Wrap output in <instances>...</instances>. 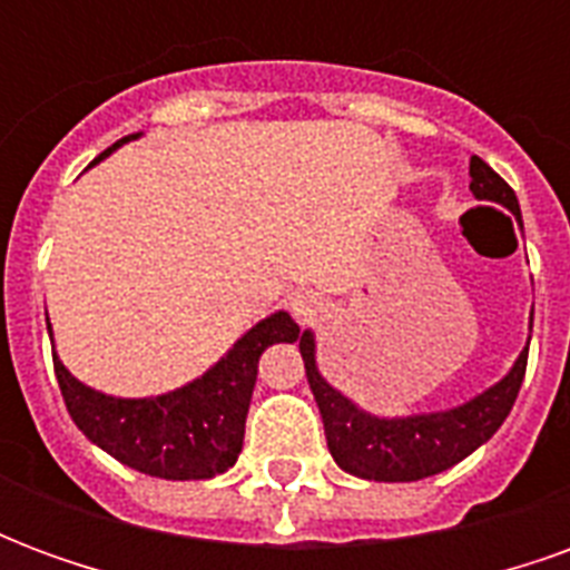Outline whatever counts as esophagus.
I'll use <instances>...</instances> for the list:
<instances>
[{"label":"esophagus","instance_id":"34e87169","mask_svg":"<svg viewBox=\"0 0 570 570\" xmlns=\"http://www.w3.org/2000/svg\"><path fill=\"white\" fill-rule=\"evenodd\" d=\"M289 311L298 323H314L323 317V298L317 293H296L289 302Z\"/></svg>","mask_w":570,"mask_h":570}]
</instances>
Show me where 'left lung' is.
I'll use <instances>...</instances> for the list:
<instances>
[{
  "label": "left lung",
  "instance_id": "1",
  "mask_svg": "<svg viewBox=\"0 0 570 570\" xmlns=\"http://www.w3.org/2000/svg\"><path fill=\"white\" fill-rule=\"evenodd\" d=\"M470 191L479 200L501 204L513 213L515 223H522L513 188L476 155L470 158ZM531 321H528V330H531ZM296 342L305 360L311 394L321 409L330 454L345 473L372 479V482H415V479L442 473L458 461H464L466 454L476 452L510 415L528 363L525 345L501 382H494L461 406L387 419V415H372L366 409H360L351 396L335 391L333 384L323 379L317 370V342L311 330L298 335Z\"/></svg>",
  "mask_w": 570,
  "mask_h": 570
}]
</instances>
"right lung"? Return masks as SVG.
<instances>
[{
  "label": "right lung",
  "mask_w": 570,
  "mask_h": 570,
  "mask_svg": "<svg viewBox=\"0 0 570 570\" xmlns=\"http://www.w3.org/2000/svg\"><path fill=\"white\" fill-rule=\"evenodd\" d=\"M125 140L94 158L104 161ZM48 335L55 342L51 323ZM298 326L286 311H274L225 351V357L195 382L158 396H112L94 391L63 366L55 351V372L60 394L76 428L104 452L125 466L158 479H213L235 466L244 449L249 396L265 347L277 342H296Z\"/></svg>",
  "instance_id": "right-lung-1"
}]
</instances>
